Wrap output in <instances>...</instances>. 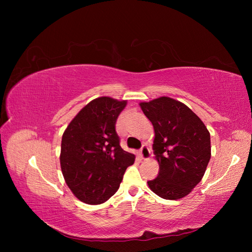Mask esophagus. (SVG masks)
<instances>
[{
	"label": "esophagus",
	"mask_w": 252,
	"mask_h": 252,
	"mask_svg": "<svg viewBox=\"0 0 252 252\" xmlns=\"http://www.w3.org/2000/svg\"><path fill=\"white\" fill-rule=\"evenodd\" d=\"M140 157H141L142 159L150 158L151 154H150V149H149L147 145H143V146H142V148L140 150Z\"/></svg>",
	"instance_id": "esophagus-1"
}]
</instances>
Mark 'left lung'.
<instances>
[{
	"instance_id": "obj_1",
	"label": "left lung",
	"mask_w": 252,
	"mask_h": 252,
	"mask_svg": "<svg viewBox=\"0 0 252 252\" xmlns=\"http://www.w3.org/2000/svg\"><path fill=\"white\" fill-rule=\"evenodd\" d=\"M154 125L152 148L159 171L149 188L162 199L179 200L201 182L211 157L210 133L185 104L168 96L140 103Z\"/></svg>"
}]
</instances>
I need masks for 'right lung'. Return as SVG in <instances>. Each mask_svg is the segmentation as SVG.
<instances>
[{"instance_id":"add662e5","label":"right lung","mask_w":252,"mask_h":252,"mask_svg":"<svg viewBox=\"0 0 252 252\" xmlns=\"http://www.w3.org/2000/svg\"><path fill=\"white\" fill-rule=\"evenodd\" d=\"M127 101L101 96L88 103L67 126L61 144V169L68 187L89 205L118 191L134 155L122 149L116 122Z\"/></svg>"}]
</instances>
